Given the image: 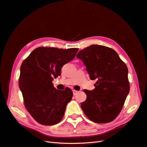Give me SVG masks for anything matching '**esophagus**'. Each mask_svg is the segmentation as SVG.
Here are the masks:
<instances>
[{
    "label": "esophagus",
    "mask_w": 147,
    "mask_h": 147,
    "mask_svg": "<svg viewBox=\"0 0 147 147\" xmlns=\"http://www.w3.org/2000/svg\"><path fill=\"white\" fill-rule=\"evenodd\" d=\"M78 93V91H77V90H73V94H74V95H76Z\"/></svg>",
    "instance_id": "esophagus-1"
}]
</instances>
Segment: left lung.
<instances>
[{
    "instance_id": "left-lung-1",
    "label": "left lung",
    "mask_w": 147,
    "mask_h": 147,
    "mask_svg": "<svg viewBox=\"0 0 147 147\" xmlns=\"http://www.w3.org/2000/svg\"><path fill=\"white\" fill-rule=\"evenodd\" d=\"M77 57L83 61L90 78L97 80L92 91L84 90L87 99L81 109L93 122H111L121 112L130 92L126 64L115 50L102 45L87 47Z\"/></svg>"
}]
</instances>
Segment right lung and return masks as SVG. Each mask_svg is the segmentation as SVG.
I'll return each instance as SVG.
<instances>
[{
    "label": "right lung",
    "mask_w": 147,
    "mask_h": 147,
    "mask_svg": "<svg viewBox=\"0 0 147 147\" xmlns=\"http://www.w3.org/2000/svg\"><path fill=\"white\" fill-rule=\"evenodd\" d=\"M78 51L39 47L23 61L19 88L26 110L39 124L53 125L63 119L73 92L69 88L57 90L52 81L61 75L63 65L72 60Z\"/></svg>",
    "instance_id": "right-lung-1"
}]
</instances>
